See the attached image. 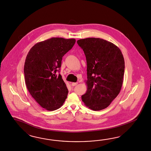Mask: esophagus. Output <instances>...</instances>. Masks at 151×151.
Instances as JSON below:
<instances>
[{
	"mask_svg": "<svg viewBox=\"0 0 151 151\" xmlns=\"http://www.w3.org/2000/svg\"><path fill=\"white\" fill-rule=\"evenodd\" d=\"M78 82H73V83H71V85H72L73 86H75L77 85H78Z\"/></svg>",
	"mask_w": 151,
	"mask_h": 151,
	"instance_id": "esophagus-1",
	"label": "esophagus"
}]
</instances>
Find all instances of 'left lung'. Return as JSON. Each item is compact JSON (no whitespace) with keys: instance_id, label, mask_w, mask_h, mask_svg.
<instances>
[{"instance_id":"left-lung-1","label":"left lung","mask_w":151,"mask_h":151,"mask_svg":"<svg viewBox=\"0 0 151 151\" xmlns=\"http://www.w3.org/2000/svg\"><path fill=\"white\" fill-rule=\"evenodd\" d=\"M87 62V91L81 96L85 106L93 111L105 109L121 91L124 71L121 51L100 38L80 39Z\"/></svg>"}]
</instances>
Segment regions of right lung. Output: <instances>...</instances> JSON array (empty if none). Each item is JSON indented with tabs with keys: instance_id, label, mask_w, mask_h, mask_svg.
<instances>
[{
	"instance_id": "right-lung-1",
	"label": "right lung",
	"mask_w": 151,
	"mask_h": 151,
	"mask_svg": "<svg viewBox=\"0 0 151 151\" xmlns=\"http://www.w3.org/2000/svg\"><path fill=\"white\" fill-rule=\"evenodd\" d=\"M75 39L52 37L37 42L27 54L24 64L27 90L37 103L48 111L62 106L68 89L59 73L62 58L72 49Z\"/></svg>"
}]
</instances>
